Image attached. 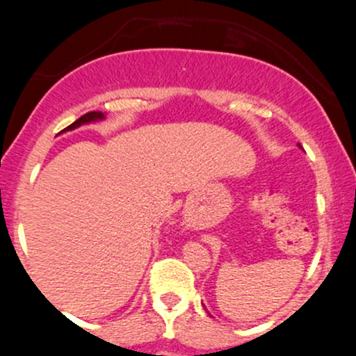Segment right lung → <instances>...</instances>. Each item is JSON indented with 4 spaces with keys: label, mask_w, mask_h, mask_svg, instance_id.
I'll return each mask as SVG.
<instances>
[{
    "label": "right lung",
    "mask_w": 356,
    "mask_h": 356,
    "mask_svg": "<svg viewBox=\"0 0 356 356\" xmlns=\"http://www.w3.org/2000/svg\"><path fill=\"white\" fill-rule=\"evenodd\" d=\"M100 118H104V113L102 112H88V113H85V115H81L79 120L73 122L72 125H68L65 130H73V129H76V127H80L81 124H88V122L100 120Z\"/></svg>",
    "instance_id": "1"
}]
</instances>
